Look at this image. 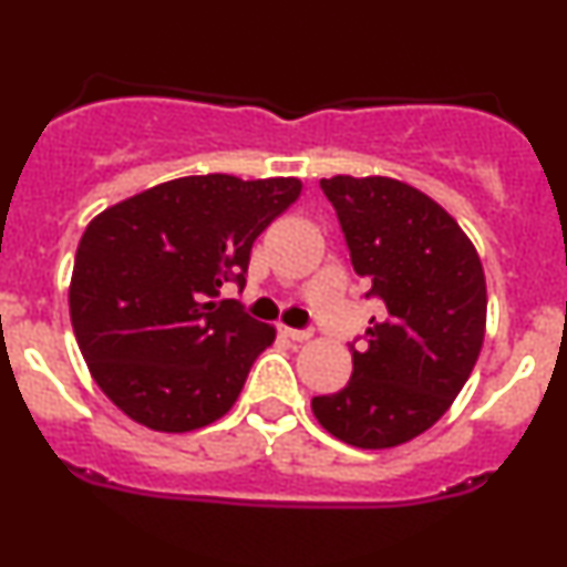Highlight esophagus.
<instances>
[{
	"instance_id": "1",
	"label": "esophagus",
	"mask_w": 567,
	"mask_h": 567,
	"mask_svg": "<svg viewBox=\"0 0 567 567\" xmlns=\"http://www.w3.org/2000/svg\"><path fill=\"white\" fill-rule=\"evenodd\" d=\"M282 333L292 338V341H309V338L315 336V330L311 328H282Z\"/></svg>"
}]
</instances>
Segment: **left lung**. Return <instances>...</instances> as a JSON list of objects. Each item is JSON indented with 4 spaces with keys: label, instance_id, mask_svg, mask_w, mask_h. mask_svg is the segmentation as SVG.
Here are the masks:
<instances>
[{
    "label": "left lung",
    "instance_id": "obj_1",
    "mask_svg": "<svg viewBox=\"0 0 567 567\" xmlns=\"http://www.w3.org/2000/svg\"><path fill=\"white\" fill-rule=\"evenodd\" d=\"M351 266L381 315L349 343L351 379L311 400L317 421L354 447L419 437L451 408L485 338V275L461 226L394 178H322Z\"/></svg>",
    "mask_w": 567,
    "mask_h": 567
}]
</instances>
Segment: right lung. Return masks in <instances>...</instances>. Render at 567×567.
Instances as JSON below:
<instances>
[{
  "mask_svg": "<svg viewBox=\"0 0 567 567\" xmlns=\"http://www.w3.org/2000/svg\"><path fill=\"white\" fill-rule=\"evenodd\" d=\"M301 181L210 173L167 181L109 207L76 247L69 309L103 394L157 432L220 419L275 341L226 285L245 288L252 243Z\"/></svg>",
  "mask_w": 567,
  "mask_h": 567,
  "instance_id": "right-lung-1",
  "label": "right lung"
}]
</instances>
